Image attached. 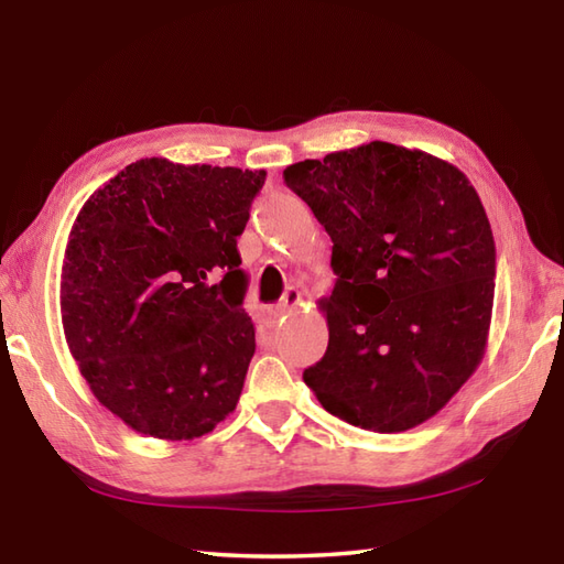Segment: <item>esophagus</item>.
<instances>
[{"instance_id": "34e87169", "label": "esophagus", "mask_w": 564, "mask_h": 564, "mask_svg": "<svg viewBox=\"0 0 564 564\" xmlns=\"http://www.w3.org/2000/svg\"><path fill=\"white\" fill-rule=\"evenodd\" d=\"M301 297H303V293L297 291L295 285H291V289H285V293H283V297H281V303L275 305V313H279V315L289 313V310H293L295 305H301Z\"/></svg>"}]
</instances>
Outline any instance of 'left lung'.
I'll list each match as a JSON object with an SVG mask.
<instances>
[{
	"mask_svg": "<svg viewBox=\"0 0 564 564\" xmlns=\"http://www.w3.org/2000/svg\"><path fill=\"white\" fill-rule=\"evenodd\" d=\"M332 237L329 344L305 368L319 404L398 434L434 416L482 361L497 249L467 176L373 140L283 170Z\"/></svg>",
	"mask_w": 564,
	"mask_h": 564,
	"instance_id": "left-lung-1",
	"label": "left lung"
}]
</instances>
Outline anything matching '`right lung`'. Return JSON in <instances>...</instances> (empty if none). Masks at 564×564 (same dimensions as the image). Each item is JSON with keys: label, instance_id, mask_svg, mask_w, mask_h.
Listing matches in <instances>:
<instances>
[{"label": "right lung", "instance_id": "1", "mask_svg": "<svg viewBox=\"0 0 564 564\" xmlns=\"http://www.w3.org/2000/svg\"><path fill=\"white\" fill-rule=\"evenodd\" d=\"M263 170L128 164L84 203L59 313L79 373L138 434L188 441L230 414L251 356L237 237Z\"/></svg>", "mask_w": 564, "mask_h": 564}]
</instances>
